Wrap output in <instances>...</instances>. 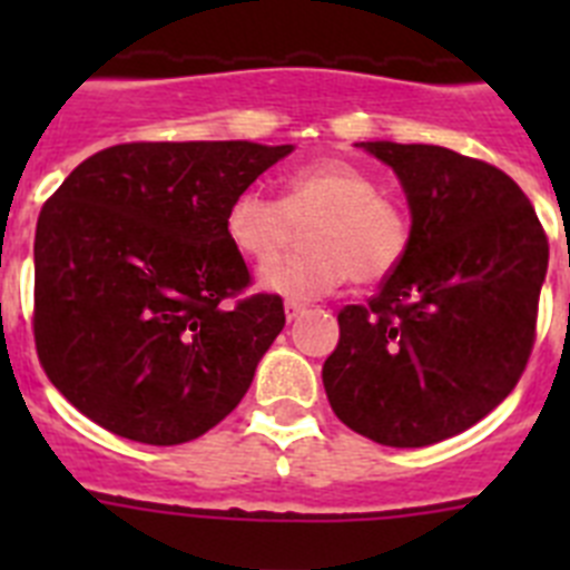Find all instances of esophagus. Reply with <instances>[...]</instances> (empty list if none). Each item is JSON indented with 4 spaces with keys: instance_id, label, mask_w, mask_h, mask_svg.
Instances as JSON below:
<instances>
[{
    "instance_id": "obj_1",
    "label": "esophagus",
    "mask_w": 570,
    "mask_h": 570,
    "mask_svg": "<svg viewBox=\"0 0 570 570\" xmlns=\"http://www.w3.org/2000/svg\"><path fill=\"white\" fill-rule=\"evenodd\" d=\"M302 314H305V305H299V302H285V320L294 322L299 320Z\"/></svg>"
}]
</instances>
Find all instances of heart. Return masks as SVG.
Segmentation results:
<instances>
[{
    "label": "heart",
    "instance_id": "obj_1",
    "mask_svg": "<svg viewBox=\"0 0 570 570\" xmlns=\"http://www.w3.org/2000/svg\"><path fill=\"white\" fill-rule=\"evenodd\" d=\"M309 225L305 255L268 263L259 285L285 299L308 302L356 282L394 274L411 248V219L382 196L380 183L360 165L322 159L296 168L282 183V199L242 190L225 214V234L242 256L267 262Z\"/></svg>",
    "mask_w": 570,
    "mask_h": 570
}]
</instances>
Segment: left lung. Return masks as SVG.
Masks as SVG:
<instances>
[{
	"mask_svg": "<svg viewBox=\"0 0 570 570\" xmlns=\"http://www.w3.org/2000/svg\"><path fill=\"white\" fill-rule=\"evenodd\" d=\"M400 176L411 248L367 305L340 311L322 365L334 414L391 448L462 434L531 356L548 236L500 168L440 145L360 142Z\"/></svg>",
	"mask_w": 570,
	"mask_h": 570,
	"instance_id": "8db88e82",
	"label": "left lung"
}]
</instances>
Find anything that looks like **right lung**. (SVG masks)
Returning <instances> with one entry per match:
<instances>
[{
    "mask_svg": "<svg viewBox=\"0 0 570 570\" xmlns=\"http://www.w3.org/2000/svg\"><path fill=\"white\" fill-rule=\"evenodd\" d=\"M291 150L242 139L114 145L42 205L33 340L48 380L88 420L179 445L239 405L285 308L276 294L233 302L250 274L225 214Z\"/></svg>",
    "mask_w": 570,
    "mask_h": 570,
    "instance_id": "right-lung-1",
    "label": "right lung"
}]
</instances>
